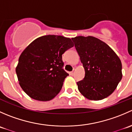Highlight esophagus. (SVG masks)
Wrapping results in <instances>:
<instances>
[{
  "label": "esophagus",
  "mask_w": 132,
  "mask_h": 132,
  "mask_svg": "<svg viewBox=\"0 0 132 132\" xmlns=\"http://www.w3.org/2000/svg\"><path fill=\"white\" fill-rule=\"evenodd\" d=\"M75 71H76V70L75 69H74L72 71H71V73H70V74H71V75H74V74H75Z\"/></svg>",
  "instance_id": "esophagus-1"
}]
</instances>
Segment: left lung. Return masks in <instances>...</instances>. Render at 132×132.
<instances>
[{"instance_id": "obj_1", "label": "left lung", "mask_w": 132, "mask_h": 132, "mask_svg": "<svg viewBox=\"0 0 132 132\" xmlns=\"http://www.w3.org/2000/svg\"><path fill=\"white\" fill-rule=\"evenodd\" d=\"M85 70V77L77 82L78 91L90 100L107 98L122 78L120 59L105 43L93 36L71 38Z\"/></svg>"}]
</instances>
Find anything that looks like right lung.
I'll return each mask as SVG.
<instances>
[{"label": "right lung", "instance_id": "obj_1", "mask_svg": "<svg viewBox=\"0 0 132 132\" xmlns=\"http://www.w3.org/2000/svg\"><path fill=\"white\" fill-rule=\"evenodd\" d=\"M73 46L70 38L57 35L41 36L27 46L16 73L20 86L29 96L46 102L57 95L69 75L62 69V55Z\"/></svg>", "mask_w": 132, "mask_h": 132}]
</instances>
